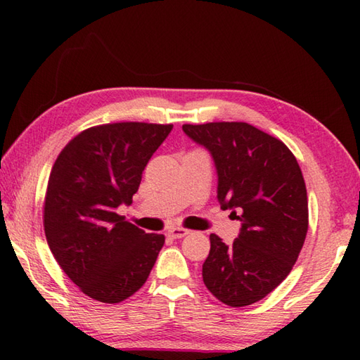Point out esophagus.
I'll use <instances>...</instances> for the list:
<instances>
[{
  "mask_svg": "<svg viewBox=\"0 0 360 360\" xmlns=\"http://www.w3.org/2000/svg\"><path fill=\"white\" fill-rule=\"evenodd\" d=\"M186 235H188V230L181 229V227H174V229L168 230V236H169V238H174V240L184 238Z\"/></svg>",
  "mask_w": 360,
  "mask_h": 360,
  "instance_id": "34e87169",
  "label": "esophagus"
}]
</instances>
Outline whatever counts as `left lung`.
<instances>
[{"label": "left lung", "instance_id": "left-lung-1", "mask_svg": "<svg viewBox=\"0 0 360 360\" xmlns=\"http://www.w3.org/2000/svg\"><path fill=\"white\" fill-rule=\"evenodd\" d=\"M182 131L210 152L217 202L241 222L233 245L210 235L203 283L229 307L252 304L284 281L307 238L300 167L288 146L245 122L182 125Z\"/></svg>", "mask_w": 360, "mask_h": 360}]
</instances>
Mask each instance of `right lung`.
<instances>
[{
	"instance_id": "right-lung-1",
	"label": "right lung",
	"mask_w": 360,
	"mask_h": 360,
	"mask_svg": "<svg viewBox=\"0 0 360 360\" xmlns=\"http://www.w3.org/2000/svg\"><path fill=\"white\" fill-rule=\"evenodd\" d=\"M173 125L92 127L60 152L49 178L44 231L53 257L85 295L119 303L141 288L165 245L115 210L130 205L152 154Z\"/></svg>"
}]
</instances>
